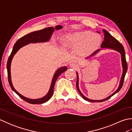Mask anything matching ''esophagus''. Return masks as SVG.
<instances>
[{
  "label": "esophagus",
  "instance_id": "obj_1",
  "mask_svg": "<svg viewBox=\"0 0 132 132\" xmlns=\"http://www.w3.org/2000/svg\"><path fill=\"white\" fill-rule=\"evenodd\" d=\"M70 66L72 68H73L74 70L77 69L79 68V66H78V64H77V63H74V62L70 63Z\"/></svg>",
  "mask_w": 132,
  "mask_h": 132
}]
</instances>
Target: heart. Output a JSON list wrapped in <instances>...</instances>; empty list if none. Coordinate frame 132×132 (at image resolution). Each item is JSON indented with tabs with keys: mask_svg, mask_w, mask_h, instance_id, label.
Segmentation results:
<instances>
[{
	"mask_svg": "<svg viewBox=\"0 0 132 132\" xmlns=\"http://www.w3.org/2000/svg\"><path fill=\"white\" fill-rule=\"evenodd\" d=\"M101 37L89 31L74 33L66 35L64 37V44L68 47L77 48L82 46L81 51L87 53L99 45Z\"/></svg>",
	"mask_w": 132,
	"mask_h": 132,
	"instance_id": "heart-1",
	"label": "heart"
}]
</instances>
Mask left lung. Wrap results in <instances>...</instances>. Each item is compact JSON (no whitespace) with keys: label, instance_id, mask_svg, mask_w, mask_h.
I'll use <instances>...</instances> for the list:
<instances>
[{"label":"left lung","instance_id":"left-lung-1","mask_svg":"<svg viewBox=\"0 0 132 132\" xmlns=\"http://www.w3.org/2000/svg\"><path fill=\"white\" fill-rule=\"evenodd\" d=\"M103 31L104 32V40L103 41L102 45H101V47H102V48H105V47H106V48H110L112 49L115 50H116V51L119 52L120 54H121L123 72H122V77L121 78V80H120V83L119 87V88H117V90L114 92L113 94L110 95V96H108V97L105 98V99H104L100 100H94L89 99H88V98L85 97L82 94V92H81L79 90V87H78V74L77 73V79L76 85H77V88L78 89V91H79V94H80L81 96H82V97L84 99L89 101V102H104V101H105L106 100H108V99H109V98H111L112 96H113V95L116 94L117 92H118L120 90V89H121V88H122V87L123 86V83H124V78H125L126 72H127V70H128V64H127V61H126L125 52V50H124V47H123V46L122 45V44L120 43L118 40H117L115 38L113 37V36H112L110 33L106 31V30L103 29ZM99 50H97V51L95 52L91 56L95 54H96V53L97 52V51H99Z\"/></svg>","mask_w":132,"mask_h":132}]
</instances>
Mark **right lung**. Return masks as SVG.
Masks as SVG:
<instances>
[{"instance_id":"right-lung-1","label":"right lung","mask_w":132,"mask_h":132,"mask_svg":"<svg viewBox=\"0 0 132 132\" xmlns=\"http://www.w3.org/2000/svg\"><path fill=\"white\" fill-rule=\"evenodd\" d=\"M61 28H62V27L61 26H55V29L58 30V29H60ZM54 30V28L53 27L45 28H44L43 29L28 33V34L25 35L23 36V37L19 38V40L16 41V43L15 44V45H14L12 51L11 52L7 61V73H8V82H9L10 86L11 87V88H12V90L15 92L17 95H18L20 97H21L22 99H23L24 101H26V102L29 103L30 104H42V103H45L52 97L53 94V90H54V85H55L56 80H57L58 77L60 76L62 72H63L64 71H65L66 70L67 68L66 67H62V68H61L59 69L58 70L56 71V72L54 75V77L53 78L49 91L46 96H45L44 97H42L41 99H30L22 96V95L21 94H20L13 87L12 82H11V61H12L13 55L15 54V53L18 52L19 49H20L21 47H23V46L26 45L29 43H41V42H46V41H49L50 38L51 37V36Z\"/></svg>"}]
</instances>
